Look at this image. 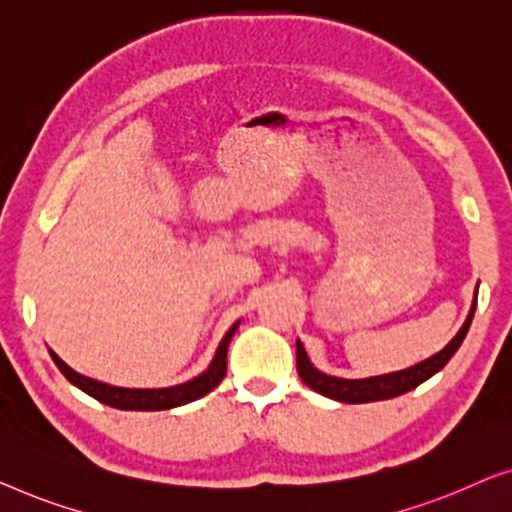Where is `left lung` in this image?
Segmentation results:
<instances>
[{"label":"left lung","instance_id":"left-lung-1","mask_svg":"<svg viewBox=\"0 0 512 512\" xmlns=\"http://www.w3.org/2000/svg\"><path fill=\"white\" fill-rule=\"evenodd\" d=\"M475 304L478 299L473 301L469 318H466L464 327L457 331V336L445 345V348L438 352V355L424 359V362L410 366L406 371H397V373H387V376H376V378H364V380H345V378H334V376H325L318 369H313V364L308 362V355L304 350L301 341H297V373L304 383L311 387V390L325 394L329 399L343 401V403H369V401H383V399H394L399 394H406L410 390H415L417 385H422L424 380H429L434 373L443 369L445 364L450 362V357L455 355L462 345L466 331L471 327L473 313H475Z\"/></svg>","mask_w":512,"mask_h":512}]
</instances>
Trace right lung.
<instances>
[{"instance_id": "1", "label": "right lung", "mask_w": 512, "mask_h": 512, "mask_svg": "<svg viewBox=\"0 0 512 512\" xmlns=\"http://www.w3.org/2000/svg\"><path fill=\"white\" fill-rule=\"evenodd\" d=\"M236 327H239V322L227 331L225 338H222L218 345V352H215L211 366H208L199 378L176 387H164V390H125V387H111L106 383H97V380L85 378L74 369H69V366L64 364L53 350H50V357H53L57 369L64 373V378H67L69 383L81 387L85 394H90V397H95L97 401L106 403V406H113L120 410H167V408L183 406V403H190L194 399L204 397V394L215 390V387L222 383V378H225L227 373V348Z\"/></svg>"}]
</instances>
